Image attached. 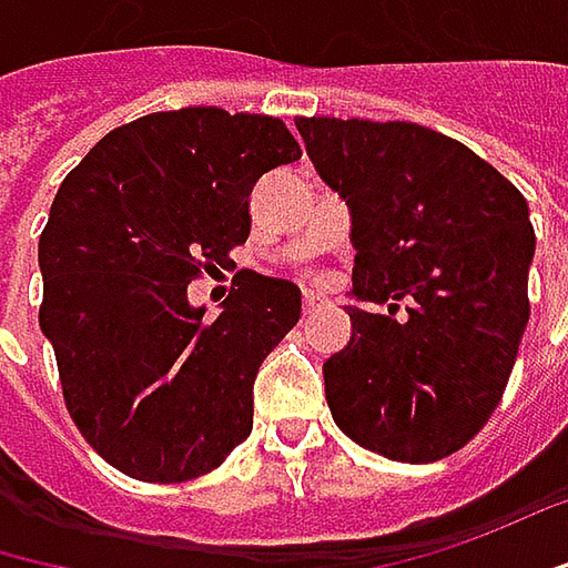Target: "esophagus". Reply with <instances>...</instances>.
<instances>
[{
  "mask_svg": "<svg viewBox=\"0 0 568 568\" xmlns=\"http://www.w3.org/2000/svg\"><path fill=\"white\" fill-rule=\"evenodd\" d=\"M321 302H324V295H321V292H312V288H305V292H302V312H312V308L321 305Z\"/></svg>",
  "mask_w": 568,
  "mask_h": 568,
  "instance_id": "34e87169",
  "label": "esophagus"
}]
</instances>
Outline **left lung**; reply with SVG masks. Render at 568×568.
Returning <instances> with one entry per match:
<instances>
[{"instance_id":"1","label":"left lung","mask_w":568,"mask_h":568,"mask_svg":"<svg viewBox=\"0 0 568 568\" xmlns=\"http://www.w3.org/2000/svg\"><path fill=\"white\" fill-rule=\"evenodd\" d=\"M308 156L353 215V295L324 363L337 427L395 463L463 450L498 408L530 321L527 199L466 144L412 121L298 118Z\"/></svg>"}]
</instances>
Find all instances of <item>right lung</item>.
I'll return each instance as SVG.
<instances>
[{"mask_svg": "<svg viewBox=\"0 0 568 568\" xmlns=\"http://www.w3.org/2000/svg\"><path fill=\"white\" fill-rule=\"evenodd\" d=\"M273 115L153 112L109 131L57 189L38 241L41 331L85 444L141 483H189L251 437L260 363L302 295L244 273L205 321L185 288L251 234V192L295 163Z\"/></svg>", "mask_w": 568, "mask_h": 568, "instance_id": "obj_1", "label": "right lung"}]
</instances>
